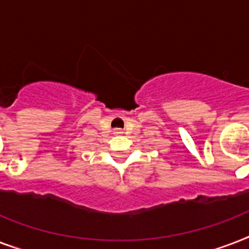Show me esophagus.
<instances>
[{"instance_id": "34e87169", "label": "esophagus", "mask_w": 249, "mask_h": 249, "mask_svg": "<svg viewBox=\"0 0 249 249\" xmlns=\"http://www.w3.org/2000/svg\"><path fill=\"white\" fill-rule=\"evenodd\" d=\"M113 133H115V134H123V130H121V129H115Z\"/></svg>"}]
</instances>
